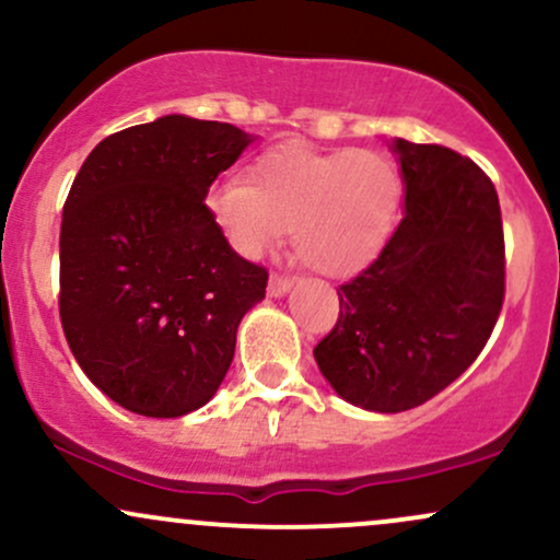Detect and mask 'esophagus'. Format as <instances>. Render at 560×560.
Wrapping results in <instances>:
<instances>
[{
	"label": "esophagus",
	"instance_id": "34e87169",
	"mask_svg": "<svg viewBox=\"0 0 560 560\" xmlns=\"http://www.w3.org/2000/svg\"><path fill=\"white\" fill-rule=\"evenodd\" d=\"M289 289H292V279H287V276L273 273L271 279H268V294H271V298H284Z\"/></svg>",
	"mask_w": 560,
	"mask_h": 560
}]
</instances>
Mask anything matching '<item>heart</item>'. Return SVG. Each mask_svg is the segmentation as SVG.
Returning a JSON list of instances; mask_svg holds the SVG:
<instances>
[{
	"mask_svg": "<svg viewBox=\"0 0 560 560\" xmlns=\"http://www.w3.org/2000/svg\"><path fill=\"white\" fill-rule=\"evenodd\" d=\"M208 213L236 253L271 249L292 229L294 255L316 273L347 279L387 247L402 202L395 160L374 150L316 152L281 144L208 191Z\"/></svg>",
	"mask_w": 560,
	"mask_h": 560,
	"instance_id": "obj_1",
	"label": "heart"
}]
</instances>
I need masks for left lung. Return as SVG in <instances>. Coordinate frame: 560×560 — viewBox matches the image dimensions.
<instances>
[{"mask_svg": "<svg viewBox=\"0 0 560 560\" xmlns=\"http://www.w3.org/2000/svg\"><path fill=\"white\" fill-rule=\"evenodd\" d=\"M405 215L361 276L337 289V326L313 350L331 389L376 413L432 400L477 361L505 298L498 191L440 144L392 139Z\"/></svg>", "mask_w": 560, "mask_h": 560, "instance_id": "obj_1", "label": "left lung"}]
</instances>
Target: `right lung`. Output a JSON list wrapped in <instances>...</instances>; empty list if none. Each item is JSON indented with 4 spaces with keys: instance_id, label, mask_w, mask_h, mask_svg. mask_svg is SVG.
<instances>
[{
    "instance_id": "obj_1",
    "label": "right lung",
    "mask_w": 560,
    "mask_h": 560,
    "mask_svg": "<svg viewBox=\"0 0 560 560\" xmlns=\"http://www.w3.org/2000/svg\"><path fill=\"white\" fill-rule=\"evenodd\" d=\"M253 144L218 120L163 115L102 139L62 208L60 320L70 352L131 413L202 408L234 361L268 271L231 249L210 184Z\"/></svg>"
}]
</instances>
